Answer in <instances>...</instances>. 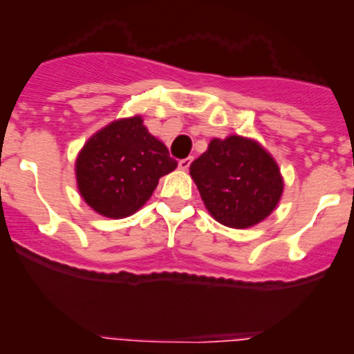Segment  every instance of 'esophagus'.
<instances>
[{
	"mask_svg": "<svg viewBox=\"0 0 354 354\" xmlns=\"http://www.w3.org/2000/svg\"><path fill=\"white\" fill-rule=\"evenodd\" d=\"M192 157H187V159H181L180 162H178V167H180V169H183V171H187L188 167H190V164H192Z\"/></svg>",
	"mask_w": 354,
	"mask_h": 354,
	"instance_id": "obj_1",
	"label": "esophagus"
}]
</instances>
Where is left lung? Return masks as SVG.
Masks as SVG:
<instances>
[{"mask_svg":"<svg viewBox=\"0 0 354 354\" xmlns=\"http://www.w3.org/2000/svg\"><path fill=\"white\" fill-rule=\"evenodd\" d=\"M205 209L217 223L245 230L272 214L284 190L274 157L257 140L230 135L212 138L190 166Z\"/></svg>","mask_w":354,"mask_h":354,"instance_id":"left-lung-1","label":"left lung"}]
</instances>
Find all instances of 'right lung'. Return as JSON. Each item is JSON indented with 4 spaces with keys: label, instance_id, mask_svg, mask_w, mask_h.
I'll return each instance as SVG.
<instances>
[{
    "label": "right lung",
    "instance_id": "right-lung-1",
    "mask_svg": "<svg viewBox=\"0 0 354 354\" xmlns=\"http://www.w3.org/2000/svg\"><path fill=\"white\" fill-rule=\"evenodd\" d=\"M178 162L142 116L121 118L95 131L75 160V176L82 198L92 210L109 219L137 212L154 194L159 178Z\"/></svg>",
    "mask_w": 354,
    "mask_h": 354
}]
</instances>
